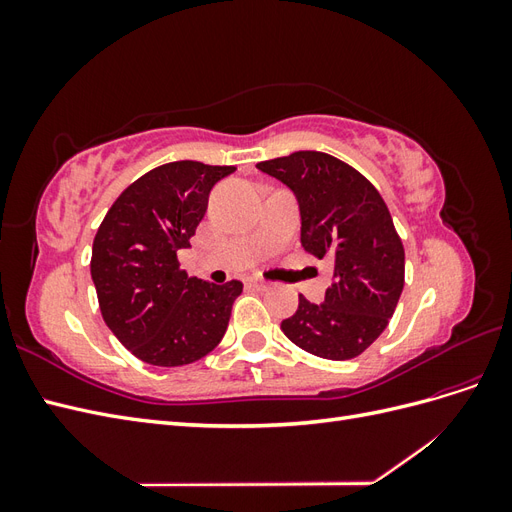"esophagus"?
<instances>
[{"label":"esophagus","mask_w":512,"mask_h":512,"mask_svg":"<svg viewBox=\"0 0 512 512\" xmlns=\"http://www.w3.org/2000/svg\"><path fill=\"white\" fill-rule=\"evenodd\" d=\"M250 286L256 288V290H269L271 288V284L265 282V280H250Z\"/></svg>","instance_id":"esophagus-1"}]
</instances>
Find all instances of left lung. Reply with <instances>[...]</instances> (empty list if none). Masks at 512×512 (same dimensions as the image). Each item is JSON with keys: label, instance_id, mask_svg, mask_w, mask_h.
Segmentation results:
<instances>
[{"label": "left lung", "instance_id": "left-lung-1", "mask_svg": "<svg viewBox=\"0 0 512 512\" xmlns=\"http://www.w3.org/2000/svg\"><path fill=\"white\" fill-rule=\"evenodd\" d=\"M256 168L297 196L301 245L335 267L320 305L299 294L284 335L320 359H354L386 329L404 290L406 254L389 207L359 170L329 153L294 151Z\"/></svg>", "mask_w": 512, "mask_h": 512}]
</instances>
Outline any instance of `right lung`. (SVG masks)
<instances>
[{"instance_id": "right-lung-1", "label": "right lung", "mask_w": 512, "mask_h": 512, "mask_svg": "<svg viewBox=\"0 0 512 512\" xmlns=\"http://www.w3.org/2000/svg\"><path fill=\"white\" fill-rule=\"evenodd\" d=\"M235 166L162 164L119 194L91 247V280L106 327L136 359L190 365L222 342L243 284L188 277L179 250L205 218L209 192Z\"/></svg>"}]
</instances>
